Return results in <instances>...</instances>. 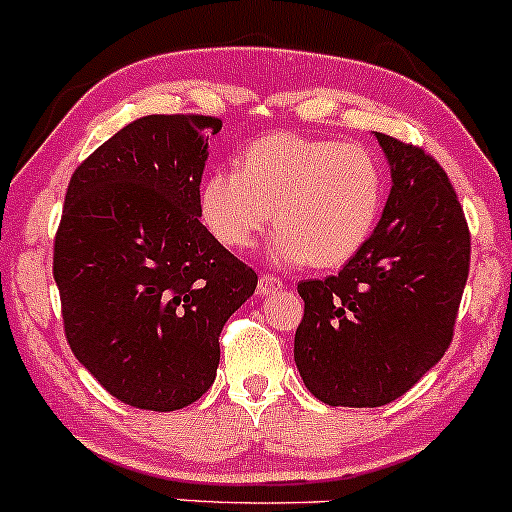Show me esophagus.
<instances>
[{
    "label": "esophagus",
    "instance_id": "obj_1",
    "mask_svg": "<svg viewBox=\"0 0 512 512\" xmlns=\"http://www.w3.org/2000/svg\"><path fill=\"white\" fill-rule=\"evenodd\" d=\"M281 288H283V281L281 278L271 276V273H263V276L258 278V293L261 295H271V293L281 291Z\"/></svg>",
    "mask_w": 512,
    "mask_h": 512
}]
</instances>
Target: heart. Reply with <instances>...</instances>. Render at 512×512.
<instances>
[{
    "mask_svg": "<svg viewBox=\"0 0 512 512\" xmlns=\"http://www.w3.org/2000/svg\"><path fill=\"white\" fill-rule=\"evenodd\" d=\"M384 197L382 162L367 147L276 133L251 142L236 170L204 179L199 207L226 249L254 246L273 219V261L335 268L365 249Z\"/></svg>",
    "mask_w": 512,
    "mask_h": 512,
    "instance_id": "1",
    "label": "heart"
}]
</instances>
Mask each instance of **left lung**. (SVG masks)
<instances>
[{
  "instance_id": "left-lung-1",
  "label": "left lung",
  "mask_w": 512,
  "mask_h": 512,
  "mask_svg": "<svg viewBox=\"0 0 512 512\" xmlns=\"http://www.w3.org/2000/svg\"><path fill=\"white\" fill-rule=\"evenodd\" d=\"M377 135L392 192L365 249L323 281H300L295 365L330 407H384L444 357L471 266V231L444 167Z\"/></svg>"
}]
</instances>
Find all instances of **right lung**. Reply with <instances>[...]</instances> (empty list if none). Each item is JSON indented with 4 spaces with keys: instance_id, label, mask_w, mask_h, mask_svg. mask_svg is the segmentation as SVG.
<instances>
[{
    "instance_id": "right-lung-1",
    "label": "right lung",
    "mask_w": 512,
    "mask_h": 512,
    "mask_svg": "<svg viewBox=\"0 0 512 512\" xmlns=\"http://www.w3.org/2000/svg\"><path fill=\"white\" fill-rule=\"evenodd\" d=\"M214 115H145L73 172L54 236V281L73 355L105 392L147 412L197 402L219 335L254 295L251 266L199 221Z\"/></svg>"
}]
</instances>
